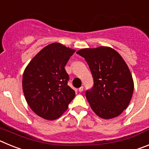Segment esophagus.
Returning <instances> with one entry per match:
<instances>
[{
  "mask_svg": "<svg viewBox=\"0 0 149 149\" xmlns=\"http://www.w3.org/2000/svg\"><path fill=\"white\" fill-rule=\"evenodd\" d=\"M78 91L80 93H82L83 91H84V86H81V87L78 89Z\"/></svg>",
  "mask_w": 149,
  "mask_h": 149,
  "instance_id": "34e87169",
  "label": "esophagus"
}]
</instances>
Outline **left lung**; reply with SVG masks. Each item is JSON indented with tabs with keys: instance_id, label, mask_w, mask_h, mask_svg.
<instances>
[{
	"instance_id": "obj_1",
	"label": "left lung",
	"mask_w": 149,
	"mask_h": 149,
	"mask_svg": "<svg viewBox=\"0 0 149 149\" xmlns=\"http://www.w3.org/2000/svg\"><path fill=\"white\" fill-rule=\"evenodd\" d=\"M77 54L85 59L93 77V86L86 91L92 110L104 119L120 115L134 93L132 76L125 60L108 47L85 48Z\"/></svg>"
}]
</instances>
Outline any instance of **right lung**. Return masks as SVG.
Segmentation results:
<instances>
[{"label": "right lung", "instance_id": "right-lung-1", "mask_svg": "<svg viewBox=\"0 0 149 149\" xmlns=\"http://www.w3.org/2000/svg\"><path fill=\"white\" fill-rule=\"evenodd\" d=\"M74 50L52 43L41 50L23 74L22 87L31 110L39 116L54 120L63 115L75 96L68 85L65 66Z\"/></svg>", "mask_w": 149, "mask_h": 149}]
</instances>
